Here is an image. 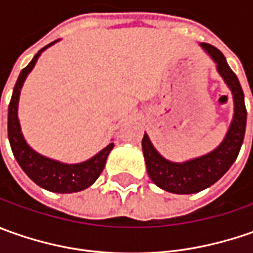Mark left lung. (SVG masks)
<instances>
[{
    "instance_id": "left-lung-1",
    "label": "left lung",
    "mask_w": 253,
    "mask_h": 253,
    "mask_svg": "<svg viewBox=\"0 0 253 253\" xmlns=\"http://www.w3.org/2000/svg\"><path fill=\"white\" fill-rule=\"evenodd\" d=\"M201 47L212 57L217 63V70L228 84L234 95V120L231 122L225 139L217 149L210 152L201 158L184 163H173L166 161L158 153L145 133L142 139V151L148 174L152 181L169 193L174 194H193L212 186L232 166L238 158L242 146L245 128H247V108L244 100V91L239 84L238 77L229 69L224 54L215 46L201 43Z\"/></svg>"
}]
</instances>
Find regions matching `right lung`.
Masks as SVG:
<instances>
[{
	"instance_id": "add662e5",
	"label": "right lung",
	"mask_w": 253,
	"mask_h": 253,
	"mask_svg": "<svg viewBox=\"0 0 253 253\" xmlns=\"http://www.w3.org/2000/svg\"><path fill=\"white\" fill-rule=\"evenodd\" d=\"M54 42L44 46L35 57L31 60L19 74L16 84L14 87V92L11 97V101L8 105V139L11 143V149L14 153L15 159L19 163L25 173L29 176V179L35 181L42 189L53 191V193H74L90 187L98 176L101 174L102 169L105 166L107 156L114 148V143L107 145L101 152H98L94 158L83 163L77 165H66L53 159H47L42 155L36 153L34 149L28 146L24 136L21 133V126L18 121V100L19 92L22 88L25 79L28 73L34 69L35 63L39 57V54L43 52L46 47H49Z\"/></svg>"
}]
</instances>
